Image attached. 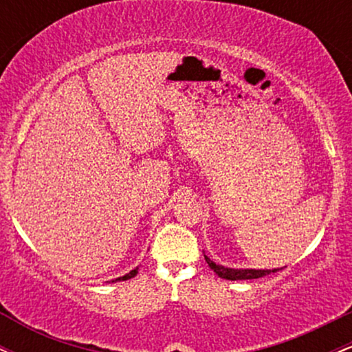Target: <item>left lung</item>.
I'll return each mask as SVG.
<instances>
[{"mask_svg": "<svg viewBox=\"0 0 352 352\" xmlns=\"http://www.w3.org/2000/svg\"><path fill=\"white\" fill-rule=\"evenodd\" d=\"M205 261H207L210 268L215 272L220 278H225V280H256V278L266 276L270 273H276L280 272L283 268H273V270H253V268H228V266L223 265H218L215 261H212L207 254H204Z\"/></svg>", "mask_w": 352, "mask_h": 352, "instance_id": "8db88e82", "label": "left lung"}]
</instances>
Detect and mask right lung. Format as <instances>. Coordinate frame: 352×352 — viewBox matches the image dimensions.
<instances>
[{"label":"right lung","instance_id":"add662e5","mask_svg":"<svg viewBox=\"0 0 352 352\" xmlns=\"http://www.w3.org/2000/svg\"><path fill=\"white\" fill-rule=\"evenodd\" d=\"M137 272H139V266H135V268L132 270V272H129L127 274H124V276H119V278H116V280H112V283H116V281H125V280H131V278H134V276H135Z\"/></svg>","mask_w":352,"mask_h":352}]
</instances>
